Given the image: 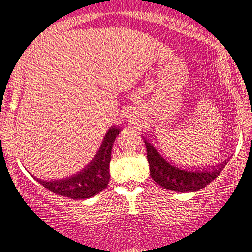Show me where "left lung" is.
Masks as SVG:
<instances>
[{"mask_svg":"<svg viewBox=\"0 0 252 252\" xmlns=\"http://www.w3.org/2000/svg\"><path fill=\"white\" fill-rule=\"evenodd\" d=\"M144 141L147 148V161L150 164L152 179L163 189L173 192H197L204 189L212 180L217 178L227 164L225 161L219 165L211 166V169L208 166L201 170L182 169V166L179 168L166 161L157 148L145 138Z\"/></svg>","mask_w":252,"mask_h":252,"instance_id":"1","label":"left lung"}]
</instances>
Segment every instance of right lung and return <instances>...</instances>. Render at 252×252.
Listing matches in <instances>:
<instances>
[{"mask_svg": "<svg viewBox=\"0 0 252 252\" xmlns=\"http://www.w3.org/2000/svg\"><path fill=\"white\" fill-rule=\"evenodd\" d=\"M119 126H112L107 131L98 153L89 164L76 175L59 180H37L45 189L58 195L70 197L73 200H84L94 196L105 189L109 182V162L112 158V147L115 138L120 133Z\"/></svg>", "mask_w": 252, "mask_h": 252, "instance_id": "1", "label": "right lung"}]
</instances>
